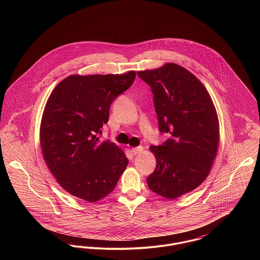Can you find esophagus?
Returning a JSON list of instances; mask_svg holds the SVG:
<instances>
[{"label": "esophagus", "mask_w": 260, "mask_h": 260, "mask_svg": "<svg viewBox=\"0 0 260 260\" xmlns=\"http://www.w3.org/2000/svg\"><path fill=\"white\" fill-rule=\"evenodd\" d=\"M143 150H144V148L142 146H138V147H136V148L132 149V152H133L134 155H137V154L141 153Z\"/></svg>", "instance_id": "34e87169"}]
</instances>
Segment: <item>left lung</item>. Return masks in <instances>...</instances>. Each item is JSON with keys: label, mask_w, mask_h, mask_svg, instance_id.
I'll use <instances>...</instances> for the list:
<instances>
[{"label": "left lung", "mask_w": 260, "mask_h": 260, "mask_svg": "<svg viewBox=\"0 0 260 260\" xmlns=\"http://www.w3.org/2000/svg\"><path fill=\"white\" fill-rule=\"evenodd\" d=\"M137 75L151 87L160 132L171 136L162 145L150 147L157 166L147 184L165 198H178L210 174L219 144L216 109L198 78L178 64Z\"/></svg>", "instance_id": "8db88e82"}]
</instances>
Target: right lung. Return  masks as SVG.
<instances>
[{"instance_id": "1", "label": "right lung", "mask_w": 260, "mask_h": 260, "mask_svg": "<svg viewBox=\"0 0 260 260\" xmlns=\"http://www.w3.org/2000/svg\"><path fill=\"white\" fill-rule=\"evenodd\" d=\"M136 76L70 75L51 91L41 121V148L50 173L72 196L95 203L111 193L124 173V150L99 135L113 100Z\"/></svg>"}]
</instances>
